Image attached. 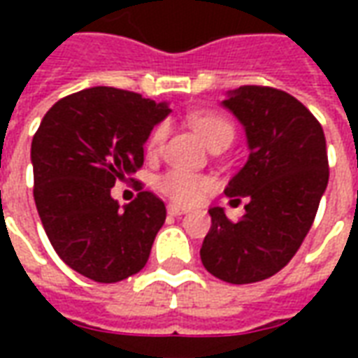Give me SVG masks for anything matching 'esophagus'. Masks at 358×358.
<instances>
[{
    "label": "esophagus",
    "instance_id": "esophagus-1",
    "mask_svg": "<svg viewBox=\"0 0 358 358\" xmlns=\"http://www.w3.org/2000/svg\"><path fill=\"white\" fill-rule=\"evenodd\" d=\"M166 209H169V215H172V217H180V215H186L187 213L186 207H180V205H174V203H171Z\"/></svg>",
    "mask_w": 358,
    "mask_h": 358
}]
</instances>
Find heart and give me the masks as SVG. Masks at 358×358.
Wrapping results in <instances>:
<instances>
[{"label": "heart", "instance_id": "1", "mask_svg": "<svg viewBox=\"0 0 358 358\" xmlns=\"http://www.w3.org/2000/svg\"><path fill=\"white\" fill-rule=\"evenodd\" d=\"M189 122L210 149L222 145V143L230 145L234 134H236L232 122L217 113H195L189 117ZM164 138H166V126L157 124L149 134L148 143H145L149 155H157L161 151ZM155 187L164 197H169L171 201L178 203V205H195L215 192L217 182L205 174L172 169V171L163 172L155 180Z\"/></svg>", "mask_w": 358, "mask_h": 358}]
</instances>
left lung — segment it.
<instances>
[{
  "label": "left lung",
  "instance_id": "1",
  "mask_svg": "<svg viewBox=\"0 0 358 358\" xmlns=\"http://www.w3.org/2000/svg\"><path fill=\"white\" fill-rule=\"evenodd\" d=\"M248 136L249 159L226 186L245 215L230 220L209 209L201 263L228 284L274 276L297 253L328 186L326 138L315 115L293 95L268 86H241L222 101Z\"/></svg>",
  "mask_w": 358,
  "mask_h": 358
}]
</instances>
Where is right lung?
Listing matches in <instances>:
<instances>
[{"mask_svg": "<svg viewBox=\"0 0 358 358\" xmlns=\"http://www.w3.org/2000/svg\"><path fill=\"white\" fill-rule=\"evenodd\" d=\"M169 113L166 103L97 86L59 99L42 118L30 149L36 209L55 253L82 276L113 284L148 263L164 203L140 192L120 209L110 187L140 171L143 143Z\"/></svg>", "mask_w": 358, "mask_h": 358, "instance_id": "1", "label": "right lung"}]
</instances>
